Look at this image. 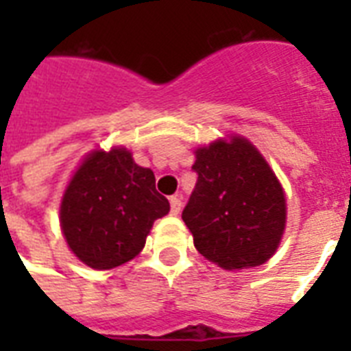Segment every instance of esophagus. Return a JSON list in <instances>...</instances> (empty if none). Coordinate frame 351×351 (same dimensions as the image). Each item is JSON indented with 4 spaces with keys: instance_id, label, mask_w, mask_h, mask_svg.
Returning <instances> with one entry per match:
<instances>
[{
    "instance_id": "1",
    "label": "esophagus",
    "mask_w": 351,
    "mask_h": 351,
    "mask_svg": "<svg viewBox=\"0 0 351 351\" xmlns=\"http://www.w3.org/2000/svg\"><path fill=\"white\" fill-rule=\"evenodd\" d=\"M171 204V215H178L182 209V200L178 197H171L169 198Z\"/></svg>"
}]
</instances>
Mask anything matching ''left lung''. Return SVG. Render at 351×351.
I'll use <instances>...</instances> for the list:
<instances>
[{
    "mask_svg": "<svg viewBox=\"0 0 351 351\" xmlns=\"http://www.w3.org/2000/svg\"><path fill=\"white\" fill-rule=\"evenodd\" d=\"M198 182L182 220L206 261L226 271L262 266L286 230L280 180L245 136L226 134L195 147Z\"/></svg>",
    "mask_w": 351,
    "mask_h": 351,
    "instance_id": "left-lung-1",
    "label": "left lung"
}]
</instances>
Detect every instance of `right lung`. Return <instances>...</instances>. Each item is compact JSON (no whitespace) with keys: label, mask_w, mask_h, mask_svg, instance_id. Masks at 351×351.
Instances as JSON below:
<instances>
[{"label":"right lung","mask_w":351,"mask_h":351,"mask_svg":"<svg viewBox=\"0 0 351 351\" xmlns=\"http://www.w3.org/2000/svg\"><path fill=\"white\" fill-rule=\"evenodd\" d=\"M169 202L154 187V173L138 165L123 145L96 147L69 178L60 202V228L85 266L106 271L142 253L154 220Z\"/></svg>","instance_id":"add662e5"}]
</instances>
